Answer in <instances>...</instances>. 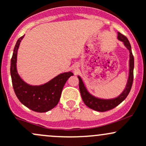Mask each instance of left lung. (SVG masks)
<instances>
[{
	"mask_svg": "<svg viewBox=\"0 0 146 146\" xmlns=\"http://www.w3.org/2000/svg\"><path fill=\"white\" fill-rule=\"evenodd\" d=\"M117 40L123 42V44L125 45V47L127 48L129 53V76H128L126 86H125V89H124L123 91L118 96L116 97V98L111 99H103L94 96L87 90L81 76H78V78H79V90L83 101L85 103L86 106L95 111L104 112V111L111 110V109L116 107L117 105L120 104L127 98L130 90H131V86H132L134 60V56H133L132 53H131V45H130L129 42L127 40V38L125 35H123V34L117 32Z\"/></svg>",
	"mask_w": 146,
	"mask_h": 146,
	"instance_id": "left-lung-1",
	"label": "left lung"
}]
</instances>
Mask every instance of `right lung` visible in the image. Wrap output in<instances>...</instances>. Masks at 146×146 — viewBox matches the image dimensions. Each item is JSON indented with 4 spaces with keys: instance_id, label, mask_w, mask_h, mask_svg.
Masks as SVG:
<instances>
[{
    "instance_id": "right-lung-1",
    "label": "right lung",
    "mask_w": 146,
    "mask_h": 146,
    "mask_svg": "<svg viewBox=\"0 0 146 146\" xmlns=\"http://www.w3.org/2000/svg\"><path fill=\"white\" fill-rule=\"evenodd\" d=\"M23 37L24 35L17 40L11 59L10 74L14 90L19 100L26 107L36 112H46L58 104L65 83L74 74L72 72L61 73L39 86L30 85L25 82L17 69V52Z\"/></svg>"
}]
</instances>
